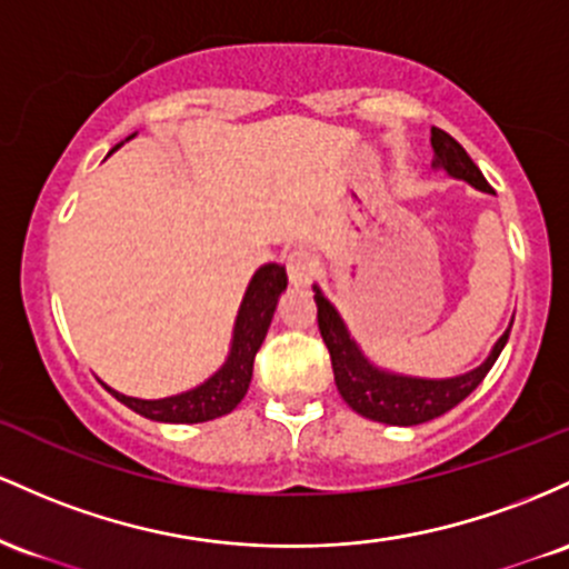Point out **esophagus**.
I'll return each instance as SVG.
<instances>
[{
	"mask_svg": "<svg viewBox=\"0 0 569 569\" xmlns=\"http://www.w3.org/2000/svg\"><path fill=\"white\" fill-rule=\"evenodd\" d=\"M319 260L309 250H292L287 254V277L292 284H309L317 277Z\"/></svg>",
	"mask_w": 569,
	"mask_h": 569,
	"instance_id": "34e87169",
	"label": "esophagus"
}]
</instances>
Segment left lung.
Masks as SVG:
<instances>
[{
    "mask_svg": "<svg viewBox=\"0 0 569 569\" xmlns=\"http://www.w3.org/2000/svg\"><path fill=\"white\" fill-rule=\"evenodd\" d=\"M432 152H436V166L449 171L457 180L470 182L478 190H487L489 182L483 180V174L478 171V166L470 161V156L465 152V147L457 142L451 133L440 131L432 126ZM317 298V322L319 333H322L325 347L330 352V362H333V376L336 387L341 392V398L352 406V411L360 417L373 419V422L385 425H398V427H411L430 422V419L440 417V413L451 411V408L462 403L473 389L481 385L483 376L489 373L491 366L500 357L502 347H506L508 333L500 336V341L495 343L491 355L487 357L483 366H478L470 373L457 376V379H411V376H395L387 370H379L370 366L366 355L360 352V347L349 336L347 325L338 317L333 303L322 296V290H315Z\"/></svg>",
    "mask_w": 569,
    "mask_h": 569,
    "instance_id": "left-lung-1",
    "label": "left lung"
}]
</instances>
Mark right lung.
Listing matches in <instances>:
<instances>
[{
  "label": "right lung",
  "mask_w": 569,
  "mask_h": 569,
  "mask_svg": "<svg viewBox=\"0 0 569 569\" xmlns=\"http://www.w3.org/2000/svg\"><path fill=\"white\" fill-rule=\"evenodd\" d=\"M284 287L287 271L282 266L268 263L254 273L244 292V301H241L239 317H236L231 355H228L226 366L217 370L212 379L203 381L201 387L163 400H139L114 392L110 387L107 389H110L120 403L129 406L131 411L142 413L147 419H152V422L196 425L226 417V413H231L241 403V398L250 389L254 355H258L260 343H263L268 333L273 309H277V298L282 296Z\"/></svg>",
  "instance_id": "1"
}]
</instances>
